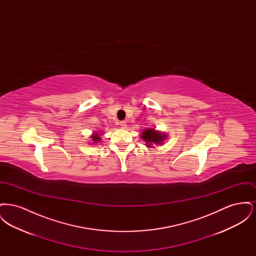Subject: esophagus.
I'll return each instance as SVG.
<instances>
[{"mask_svg":"<svg viewBox=\"0 0 256 256\" xmlns=\"http://www.w3.org/2000/svg\"><path fill=\"white\" fill-rule=\"evenodd\" d=\"M120 126H122V128H124L126 126V122H124V121H121L120 122Z\"/></svg>","mask_w":256,"mask_h":256,"instance_id":"obj_1","label":"esophagus"}]
</instances>
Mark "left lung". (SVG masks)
Wrapping results in <instances>:
<instances>
[{"instance_id":"8db88e82","label":"left lung","mask_w":256,"mask_h":256,"mask_svg":"<svg viewBox=\"0 0 256 256\" xmlns=\"http://www.w3.org/2000/svg\"><path fill=\"white\" fill-rule=\"evenodd\" d=\"M141 138L146 142L148 148H154V145L163 144V141L166 139V134L154 128H146L141 134Z\"/></svg>"}]
</instances>
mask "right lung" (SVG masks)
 I'll return each instance as SVG.
<instances>
[{
  "instance_id": "add662e5",
  "label": "right lung",
  "mask_w": 256,
  "mask_h": 256,
  "mask_svg": "<svg viewBox=\"0 0 256 256\" xmlns=\"http://www.w3.org/2000/svg\"><path fill=\"white\" fill-rule=\"evenodd\" d=\"M91 139H92V141L94 143H98L100 141V134L94 132V134H92V136H91Z\"/></svg>"
}]
</instances>
